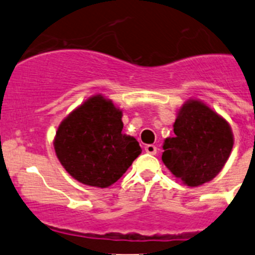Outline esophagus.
Listing matches in <instances>:
<instances>
[{
    "label": "esophagus",
    "instance_id": "1",
    "mask_svg": "<svg viewBox=\"0 0 255 255\" xmlns=\"http://www.w3.org/2000/svg\"><path fill=\"white\" fill-rule=\"evenodd\" d=\"M144 150H145L148 154H151V155H155V154H156V146L153 145V144H148V145H145Z\"/></svg>",
    "mask_w": 255,
    "mask_h": 255
}]
</instances>
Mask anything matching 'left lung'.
Listing matches in <instances>:
<instances>
[{"mask_svg": "<svg viewBox=\"0 0 255 255\" xmlns=\"http://www.w3.org/2000/svg\"><path fill=\"white\" fill-rule=\"evenodd\" d=\"M175 137L164 140L161 160L182 184L211 181L227 163L235 138L230 123L205 102L190 99L174 122Z\"/></svg>", "mask_w": 255, "mask_h": 255, "instance_id": "left-lung-1", "label": "left lung"}]
</instances>
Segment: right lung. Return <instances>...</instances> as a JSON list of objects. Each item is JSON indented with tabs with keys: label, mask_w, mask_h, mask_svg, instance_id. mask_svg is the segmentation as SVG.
<instances>
[{
	"label": "right lung",
	"mask_w": 255,
	"mask_h": 255,
	"mask_svg": "<svg viewBox=\"0 0 255 255\" xmlns=\"http://www.w3.org/2000/svg\"><path fill=\"white\" fill-rule=\"evenodd\" d=\"M122 110L97 94L59 125L53 144L59 161L79 182L111 186L142 153L134 137L123 134Z\"/></svg>",
	"instance_id": "obj_1"
}]
</instances>
